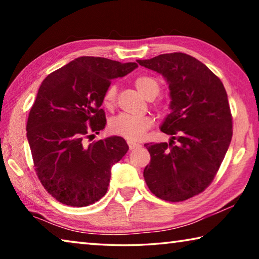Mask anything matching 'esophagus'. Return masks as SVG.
Listing matches in <instances>:
<instances>
[{"label":"esophagus","mask_w":259,"mask_h":259,"mask_svg":"<svg viewBox=\"0 0 259 259\" xmlns=\"http://www.w3.org/2000/svg\"><path fill=\"white\" fill-rule=\"evenodd\" d=\"M128 145H129V148H130V150H135V148L140 147L139 144H137V143H134V142H128Z\"/></svg>","instance_id":"esophagus-1"}]
</instances>
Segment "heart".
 Masks as SVG:
<instances>
[{
  "label": "heart",
  "instance_id": "1",
  "mask_svg": "<svg viewBox=\"0 0 259 259\" xmlns=\"http://www.w3.org/2000/svg\"><path fill=\"white\" fill-rule=\"evenodd\" d=\"M137 90L146 99H154L160 93L159 81L150 75H140L135 80ZM116 102V87L109 85L103 96V105L106 108H113ZM153 125V119L148 115L134 116L128 114H120L114 116L108 123L112 134L121 136L129 142H139L145 137L146 131Z\"/></svg>",
  "mask_w": 259,
  "mask_h": 259
}]
</instances>
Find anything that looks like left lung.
Wrapping results in <instances>:
<instances>
[{
  "mask_svg": "<svg viewBox=\"0 0 259 259\" xmlns=\"http://www.w3.org/2000/svg\"><path fill=\"white\" fill-rule=\"evenodd\" d=\"M137 63L164 77L171 99L160 126L171 139L145 144L151 162L144 178L157 198L187 200L209 186L229 150L233 133L226 90L204 64L182 52Z\"/></svg>",
  "mask_w": 259,
  "mask_h": 259,
  "instance_id": "obj_1",
  "label": "left lung"
}]
</instances>
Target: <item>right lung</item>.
<instances>
[{"label": "right lung", "instance_id": "add662e5", "mask_svg": "<svg viewBox=\"0 0 259 259\" xmlns=\"http://www.w3.org/2000/svg\"><path fill=\"white\" fill-rule=\"evenodd\" d=\"M137 67L136 63L84 56L41 83L28 115L27 140L38 179L59 202L87 207L106 194L112 165L129 146L119 136L91 144L85 138L106 125L100 106L111 80Z\"/></svg>", "mask_w": 259, "mask_h": 259}]
</instances>
